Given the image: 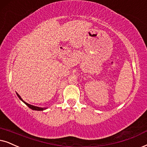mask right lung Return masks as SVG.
<instances>
[{
  "label": "right lung",
  "mask_w": 147,
  "mask_h": 147,
  "mask_svg": "<svg viewBox=\"0 0 147 147\" xmlns=\"http://www.w3.org/2000/svg\"><path fill=\"white\" fill-rule=\"evenodd\" d=\"M17 96H18V98H20V100H22V102H23L26 105H27L28 107L30 109H32V110H34V111H44V110H45V109H47V108H41V107H35V106H33V105H30V104H28L27 102H26L25 101H24L23 100H22V98H21V96H20L19 94H18V93H17Z\"/></svg>",
  "instance_id": "1"
}]
</instances>
